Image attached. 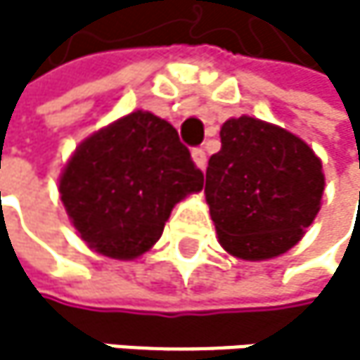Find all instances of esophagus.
Masks as SVG:
<instances>
[{"instance_id": "esophagus-1", "label": "esophagus", "mask_w": 360, "mask_h": 360, "mask_svg": "<svg viewBox=\"0 0 360 360\" xmlns=\"http://www.w3.org/2000/svg\"><path fill=\"white\" fill-rule=\"evenodd\" d=\"M192 158H194V164H196L200 170H205V166H207V153H205V148H202V146L192 148Z\"/></svg>"}]
</instances>
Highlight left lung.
I'll list each match as a JSON object with an SVG mask.
<instances>
[{"label": "left lung", "instance_id": "1", "mask_svg": "<svg viewBox=\"0 0 360 360\" xmlns=\"http://www.w3.org/2000/svg\"><path fill=\"white\" fill-rule=\"evenodd\" d=\"M220 142L205 196L222 248L246 261L287 252L320 212L322 162L294 134L250 116L226 120Z\"/></svg>", "mask_w": 360, "mask_h": 360}]
</instances>
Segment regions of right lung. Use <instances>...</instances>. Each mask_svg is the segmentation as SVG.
Masks as SVG:
<instances>
[{
  "instance_id": "1",
  "label": "right lung",
  "mask_w": 360,
  "mask_h": 360,
  "mask_svg": "<svg viewBox=\"0 0 360 360\" xmlns=\"http://www.w3.org/2000/svg\"><path fill=\"white\" fill-rule=\"evenodd\" d=\"M202 190V172L170 122L131 112L79 144L60 176L62 202L82 240L134 259L160 238L174 202Z\"/></svg>"
}]
</instances>
